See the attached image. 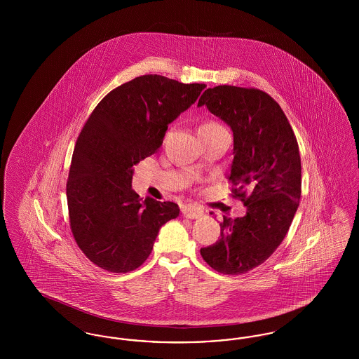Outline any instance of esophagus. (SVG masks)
I'll return each instance as SVG.
<instances>
[{
    "mask_svg": "<svg viewBox=\"0 0 359 359\" xmlns=\"http://www.w3.org/2000/svg\"><path fill=\"white\" fill-rule=\"evenodd\" d=\"M182 214L188 219H198L203 217V210L196 205H186L182 207Z\"/></svg>",
    "mask_w": 359,
    "mask_h": 359,
    "instance_id": "esophagus-1",
    "label": "esophagus"
}]
</instances>
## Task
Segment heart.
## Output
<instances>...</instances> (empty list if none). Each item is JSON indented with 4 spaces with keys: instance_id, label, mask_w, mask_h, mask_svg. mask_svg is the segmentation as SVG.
<instances>
[{
    "instance_id": "b5f03b06",
    "label": "heart",
    "mask_w": 359,
    "mask_h": 359,
    "mask_svg": "<svg viewBox=\"0 0 359 359\" xmlns=\"http://www.w3.org/2000/svg\"><path fill=\"white\" fill-rule=\"evenodd\" d=\"M212 126H218V123H215V122H207V123H203L201 128H212Z\"/></svg>"
}]
</instances>
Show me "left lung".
I'll list each match as a JSON object with an SVG mask.
<instances>
[{
	"label": "left lung",
	"mask_w": 359,
	"mask_h": 359,
	"mask_svg": "<svg viewBox=\"0 0 359 359\" xmlns=\"http://www.w3.org/2000/svg\"><path fill=\"white\" fill-rule=\"evenodd\" d=\"M203 104L233 132L229 180L238 186L246 214L223 217L221 238L201 255L221 273H246L272 256L290 230L302 195L299 145L280 104L261 90L217 86L203 93Z\"/></svg>",
	"instance_id": "left-lung-1"
}]
</instances>
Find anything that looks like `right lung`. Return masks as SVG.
Returning a JSON list of instances; mask_svg holds the SVG:
<instances>
[{
    "label": "right lung",
    "mask_w": 359,
    "mask_h": 359,
    "mask_svg": "<svg viewBox=\"0 0 359 359\" xmlns=\"http://www.w3.org/2000/svg\"><path fill=\"white\" fill-rule=\"evenodd\" d=\"M203 83L142 75L110 91L76 140L67 182L69 223L86 257L107 272L137 269L163 224L179 217L173 202L140 199L135 165L156 154L168 125L198 100Z\"/></svg>",
    "instance_id": "add662e5"
}]
</instances>
